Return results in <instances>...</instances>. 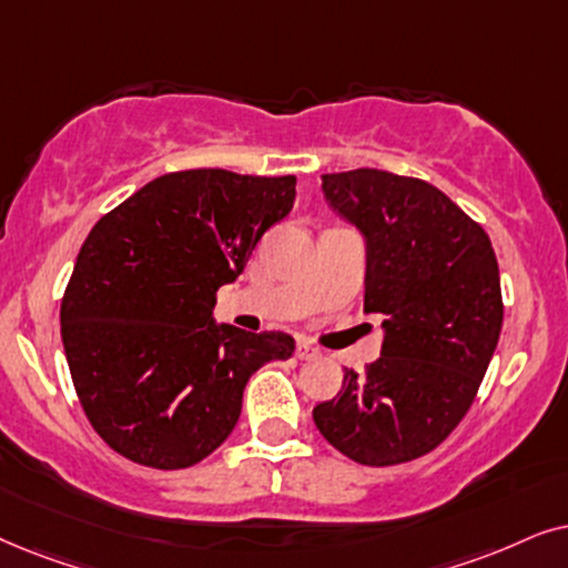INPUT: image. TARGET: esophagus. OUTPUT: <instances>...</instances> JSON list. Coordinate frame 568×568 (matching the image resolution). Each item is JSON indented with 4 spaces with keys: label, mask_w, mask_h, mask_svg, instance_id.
Returning a JSON list of instances; mask_svg holds the SVG:
<instances>
[{
    "label": "esophagus",
    "mask_w": 568,
    "mask_h": 568,
    "mask_svg": "<svg viewBox=\"0 0 568 568\" xmlns=\"http://www.w3.org/2000/svg\"><path fill=\"white\" fill-rule=\"evenodd\" d=\"M296 355H298L301 361H316V358H320L322 353L316 351L314 345H308V343H298V345H296Z\"/></svg>",
    "instance_id": "34e87169"
}]
</instances>
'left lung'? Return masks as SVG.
Returning <instances> with one entry per match:
<instances>
[{"instance_id":"obj_1","label":"left lung","mask_w":568,"mask_h":568,"mask_svg":"<svg viewBox=\"0 0 568 568\" xmlns=\"http://www.w3.org/2000/svg\"><path fill=\"white\" fill-rule=\"evenodd\" d=\"M324 196L366 239L363 312L382 355L314 407L322 436L368 467L413 463L470 410L504 322L488 233L434 184L379 169L324 173Z\"/></svg>"}]
</instances>
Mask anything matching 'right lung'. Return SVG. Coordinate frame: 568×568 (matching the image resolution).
<instances>
[{
  "mask_svg": "<svg viewBox=\"0 0 568 568\" xmlns=\"http://www.w3.org/2000/svg\"><path fill=\"white\" fill-rule=\"evenodd\" d=\"M296 200V176L173 171L88 233L62 296V343L90 426L116 455L181 470L221 447L256 368L288 361L285 332L217 327L233 283Z\"/></svg>",
  "mask_w": 568,
  "mask_h": 568,
  "instance_id": "1",
  "label": "right lung"
}]
</instances>
